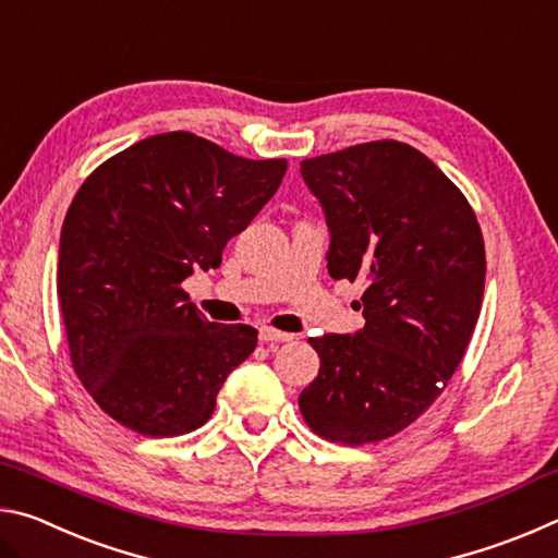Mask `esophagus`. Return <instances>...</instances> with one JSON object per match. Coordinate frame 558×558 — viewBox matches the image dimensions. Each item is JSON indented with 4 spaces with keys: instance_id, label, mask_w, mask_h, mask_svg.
I'll return each instance as SVG.
<instances>
[{
    "instance_id": "34e87169",
    "label": "esophagus",
    "mask_w": 558,
    "mask_h": 558,
    "mask_svg": "<svg viewBox=\"0 0 558 558\" xmlns=\"http://www.w3.org/2000/svg\"><path fill=\"white\" fill-rule=\"evenodd\" d=\"M258 339L263 344H280V342H290L292 339V335H288V332H278V329H270V327H260V332H258Z\"/></svg>"
}]
</instances>
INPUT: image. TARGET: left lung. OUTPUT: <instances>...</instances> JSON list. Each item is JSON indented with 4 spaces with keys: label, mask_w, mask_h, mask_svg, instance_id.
<instances>
[{
    "label": "left lung",
    "mask_w": 558,
    "mask_h": 558,
    "mask_svg": "<svg viewBox=\"0 0 558 558\" xmlns=\"http://www.w3.org/2000/svg\"><path fill=\"white\" fill-rule=\"evenodd\" d=\"M329 229L327 270L364 286V327L310 337L319 374L307 426L344 446L403 430L446 389L485 290V243L465 196L426 155L381 140L300 162Z\"/></svg>",
    "instance_id": "1"
}]
</instances>
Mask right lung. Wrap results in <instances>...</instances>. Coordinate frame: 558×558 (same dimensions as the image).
<instances>
[{
	"label": "right lung",
	"instance_id": "1",
	"mask_svg": "<svg viewBox=\"0 0 558 558\" xmlns=\"http://www.w3.org/2000/svg\"><path fill=\"white\" fill-rule=\"evenodd\" d=\"M286 159H245L192 132L140 140L75 194L59 245L71 362L102 411L143 436H182L256 349L248 325L209 323L182 282L268 204Z\"/></svg>",
	"mask_w": 558,
	"mask_h": 558
}]
</instances>
